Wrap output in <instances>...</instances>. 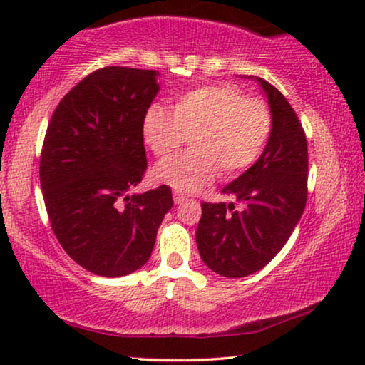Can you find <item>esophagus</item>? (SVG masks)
Masks as SVG:
<instances>
[{
  "label": "esophagus",
  "mask_w": 365,
  "mask_h": 365,
  "mask_svg": "<svg viewBox=\"0 0 365 365\" xmlns=\"http://www.w3.org/2000/svg\"><path fill=\"white\" fill-rule=\"evenodd\" d=\"M173 197H174V202H176V204H181V202L184 201V199H186V194L174 191V192H173Z\"/></svg>",
  "instance_id": "1"
}]
</instances>
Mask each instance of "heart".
Here are the masks:
<instances>
[{
	"mask_svg": "<svg viewBox=\"0 0 365 365\" xmlns=\"http://www.w3.org/2000/svg\"><path fill=\"white\" fill-rule=\"evenodd\" d=\"M272 109L232 84H207L181 94L173 111L154 104L143 136L158 158H168L191 138V151L168 159L154 178L178 192H196L219 173L236 178L261 158L272 133Z\"/></svg>",
	"mask_w": 365,
	"mask_h": 365,
	"instance_id": "heart-1",
	"label": "heart"
}]
</instances>
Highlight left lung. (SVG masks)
Instances as JSON below:
<instances>
[{
  "mask_svg": "<svg viewBox=\"0 0 365 365\" xmlns=\"http://www.w3.org/2000/svg\"><path fill=\"white\" fill-rule=\"evenodd\" d=\"M267 94L274 124L262 156L222 189L242 202H201L196 242L204 264L224 277H246L267 266L287 242L307 202V139L296 111L276 86Z\"/></svg>",
  "mask_w": 365,
  "mask_h": 365,
  "instance_id": "8db88e82",
  "label": "left lung"
}]
</instances>
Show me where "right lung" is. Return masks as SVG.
Here are the masks:
<instances>
[{
    "instance_id": "add662e5",
    "label": "right lung",
    "mask_w": 365,
    "mask_h": 365,
    "mask_svg": "<svg viewBox=\"0 0 365 365\" xmlns=\"http://www.w3.org/2000/svg\"><path fill=\"white\" fill-rule=\"evenodd\" d=\"M158 91L153 69L106 66L49 119L39 159L49 222L68 256L98 276L143 267L174 204L166 184L129 196L148 169L143 121Z\"/></svg>"
}]
</instances>
